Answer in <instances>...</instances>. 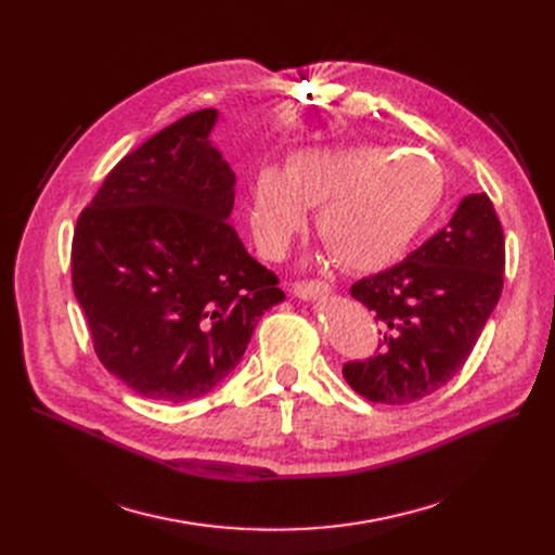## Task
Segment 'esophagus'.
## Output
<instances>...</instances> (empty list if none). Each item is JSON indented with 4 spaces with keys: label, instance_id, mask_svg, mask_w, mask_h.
Wrapping results in <instances>:
<instances>
[{
    "label": "esophagus",
    "instance_id": "obj_1",
    "mask_svg": "<svg viewBox=\"0 0 555 555\" xmlns=\"http://www.w3.org/2000/svg\"><path fill=\"white\" fill-rule=\"evenodd\" d=\"M295 295L301 299H312L317 295H328L331 293V285L324 281H297L293 283Z\"/></svg>",
    "mask_w": 555,
    "mask_h": 555
}]
</instances>
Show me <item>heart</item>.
Returning a JSON list of instances; mask_svg holds the SVG:
<instances>
[{
    "mask_svg": "<svg viewBox=\"0 0 555 555\" xmlns=\"http://www.w3.org/2000/svg\"><path fill=\"white\" fill-rule=\"evenodd\" d=\"M443 195L429 159L393 155L387 145L308 149L283 172L262 170L251 191L249 224L262 254L281 256L314 209L324 256L344 270L371 272L393 262L427 224Z\"/></svg>",
    "mask_w": 555,
    "mask_h": 555,
    "instance_id": "1",
    "label": "heart"
}]
</instances>
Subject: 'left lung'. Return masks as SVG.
<instances>
[{
	"mask_svg": "<svg viewBox=\"0 0 555 555\" xmlns=\"http://www.w3.org/2000/svg\"><path fill=\"white\" fill-rule=\"evenodd\" d=\"M504 266V231L490 197L465 195L416 251L351 285L380 324V339L371 358L344 364L346 383L383 404H410L446 387L500 301Z\"/></svg>",
	"mask_w": 555,
	"mask_h": 555,
	"instance_id": "left-lung-1",
	"label": "left lung"
}]
</instances>
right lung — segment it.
I'll list each match as a JSON object with an SVG mask.
<instances>
[{"mask_svg":"<svg viewBox=\"0 0 555 555\" xmlns=\"http://www.w3.org/2000/svg\"><path fill=\"white\" fill-rule=\"evenodd\" d=\"M197 109L116 164L72 241V285L101 364L134 393L186 402L236 369L285 299L229 224L236 175Z\"/></svg>","mask_w":555,"mask_h":555,"instance_id":"1","label":"right lung"}]
</instances>
